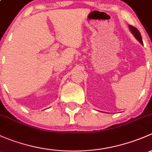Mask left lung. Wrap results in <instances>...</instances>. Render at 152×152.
Segmentation results:
<instances>
[{
	"label": "left lung",
	"mask_w": 152,
	"mask_h": 152,
	"mask_svg": "<svg viewBox=\"0 0 152 152\" xmlns=\"http://www.w3.org/2000/svg\"><path fill=\"white\" fill-rule=\"evenodd\" d=\"M129 29H130L131 32L133 34V35L135 37V38L137 39V40H138L139 42H140L141 44H143V40H142V38H141V35H140V32H139V31L135 27H134V26H129Z\"/></svg>",
	"instance_id": "left-lung-1"
}]
</instances>
